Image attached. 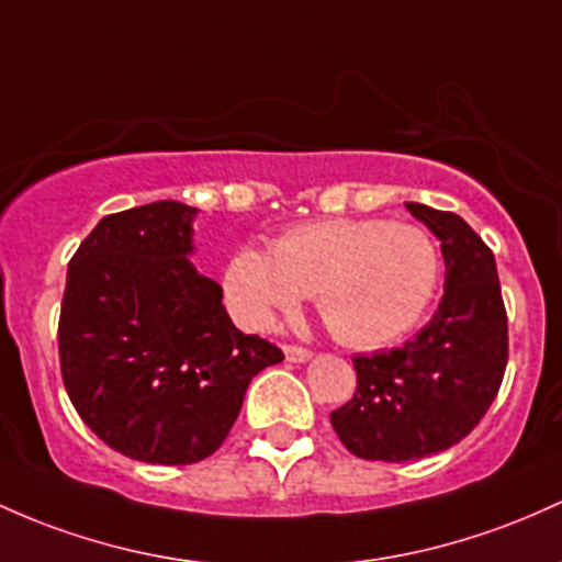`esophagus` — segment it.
Here are the masks:
<instances>
[{"label": "esophagus", "instance_id": "esophagus-1", "mask_svg": "<svg viewBox=\"0 0 562 562\" xmlns=\"http://www.w3.org/2000/svg\"><path fill=\"white\" fill-rule=\"evenodd\" d=\"M285 360L288 362H306L312 360V351L310 349H301V347H285Z\"/></svg>", "mask_w": 562, "mask_h": 562}]
</instances>
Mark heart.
<instances>
[{
  "mask_svg": "<svg viewBox=\"0 0 562 562\" xmlns=\"http://www.w3.org/2000/svg\"><path fill=\"white\" fill-rule=\"evenodd\" d=\"M437 280L440 250L422 226L319 218L282 232L271 252H234L224 269V299L237 323L267 330L277 314L312 293L338 341L371 349L422 319Z\"/></svg>",
  "mask_w": 562,
  "mask_h": 562,
  "instance_id": "b5f03b06",
  "label": "heart"
}]
</instances>
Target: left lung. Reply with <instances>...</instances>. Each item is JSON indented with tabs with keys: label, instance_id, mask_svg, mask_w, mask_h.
Returning <instances> with one entry per match:
<instances>
[{
	"label": "left lung",
	"instance_id": "obj_1",
	"mask_svg": "<svg viewBox=\"0 0 562 562\" xmlns=\"http://www.w3.org/2000/svg\"><path fill=\"white\" fill-rule=\"evenodd\" d=\"M440 239L446 285L435 317L408 344L357 355V392L330 413L351 453L413 461L464 440L496 400L507 368V312L493 252L461 215L405 202Z\"/></svg>",
	"mask_w": 562,
	"mask_h": 562
}]
</instances>
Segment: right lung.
<instances>
[{
	"label": "right lung",
	"mask_w": 562,
	"mask_h": 562,
	"mask_svg": "<svg viewBox=\"0 0 562 562\" xmlns=\"http://www.w3.org/2000/svg\"><path fill=\"white\" fill-rule=\"evenodd\" d=\"M196 207L159 200L98 221L66 271L58 351L79 418L146 464H194L221 448L252 375L282 351L245 336L200 274Z\"/></svg>",
	"instance_id": "add662e5"
}]
</instances>
